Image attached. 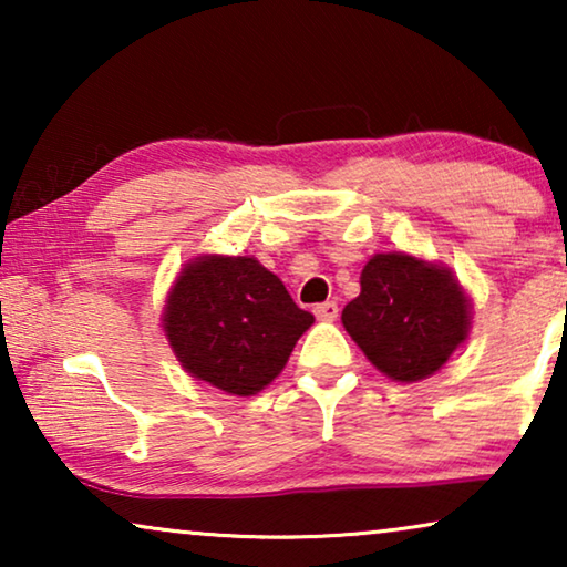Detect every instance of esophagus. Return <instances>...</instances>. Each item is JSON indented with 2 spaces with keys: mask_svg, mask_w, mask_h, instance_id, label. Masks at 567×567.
Here are the masks:
<instances>
[{
  "mask_svg": "<svg viewBox=\"0 0 567 567\" xmlns=\"http://www.w3.org/2000/svg\"><path fill=\"white\" fill-rule=\"evenodd\" d=\"M315 317H317V320L332 322L338 317V305H336V301H322V305L315 307Z\"/></svg>",
  "mask_w": 567,
  "mask_h": 567,
  "instance_id": "esophagus-1",
  "label": "esophagus"
}]
</instances>
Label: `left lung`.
<instances>
[{"label":"left lung","mask_w":567,"mask_h":567,"mask_svg":"<svg viewBox=\"0 0 567 567\" xmlns=\"http://www.w3.org/2000/svg\"><path fill=\"white\" fill-rule=\"evenodd\" d=\"M343 324L369 361L398 382H417L444 367L467 338L470 305L444 268L405 252L374 255Z\"/></svg>","instance_id":"obj_1"}]
</instances>
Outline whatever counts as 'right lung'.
<instances>
[{
  "mask_svg": "<svg viewBox=\"0 0 567 567\" xmlns=\"http://www.w3.org/2000/svg\"><path fill=\"white\" fill-rule=\"evenodd\" d=\"M315 317L255 258H200L177 278L165 332L193 377L229 394L260 392Z\"/></svg>",
  "mask_w": 567,
  "mask_h": 567,
  "instance_id": "right-lung-1",
  "label": "right lung"
}]
</instances>
